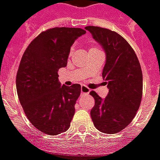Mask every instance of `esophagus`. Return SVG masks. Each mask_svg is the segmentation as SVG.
Returning <instances> with one entry per match:
<instances>
[{"label": "esophagus", "instance_id": "obj_1", "mask_svg": "<svg viewBox=\"0 0 160 160\" xmlns=\"http://www.w3.org/2000/svg\"><path fill=\"white\" fill-rule=\"evenodd\" d=\"M80 90H81V94H88L89 92H90V89L87 87H85V86H82Z\"/></svg>", "mask_w": 160, "mask_h": 160}]
</instances>
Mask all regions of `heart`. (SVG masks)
Here are the masks:
<instances>
[{"label":"heart","instance_id":"heart-1","mask_svg":"<svg viewBox=\"0 0 160 160\" xmlns=\"http://www.w3.org/2000/svg\"><path fill=\"white\" fill-rule=\"evenodd\" d=\"M92 50H97V48H96V47H94V46H92V47H90L89 51H92ZM71 53H72V51H71Z\"/></svg>","mask_w":160,"mask_h":160}]
</instances>
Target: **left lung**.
Listing matches in <instances>:
<instances>
[{"label":"left lung","instance_id":"1","mask_svg":"<svg viewBox=\"0 0 160 160\" xmlns=\"http://www.w3.org/2000/svg\"><path fill=\"white\" fill-rule=\"evenodd\" d=\"M85 29L106 53L102 77L109 89L105 99L90 92L95 100L91 118L97 130L115 134L130 124L139 108L143 94L141 66L134 50L117 32L97 26Z\"/></svg>","mask_w":160,"mask_h":160}]
</instances>
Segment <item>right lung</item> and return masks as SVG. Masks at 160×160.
Here are the masks:
<instances>
[{
    "mask_svg": "<svg viewBox=\"0 0 160 160\" xmlns=\"http://www.w3.org/2000/svg\"><path fill=\"white\" fill-rule=\"evenodd\" d=\"M85 33L66 27L43 31L22 57L16 74L18 98L27 118L44 134L58 135L70 127L81 87H61L58 72L66 67L72 43Z\"/></svg>",
    "mask_w": 160,
    "mask_h": 160,
    "instance_id": "1",
    "label": "right lung"
}]
</instances>
